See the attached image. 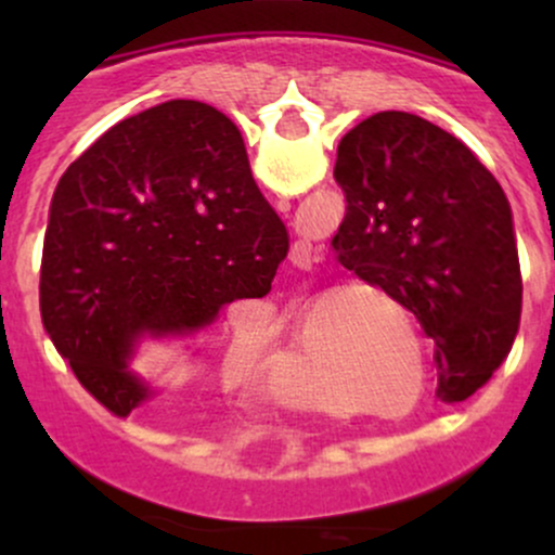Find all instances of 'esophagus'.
I'll return each instance as SVG.
<instances>
[{
    "instance_id": "1",
    "label": "esophagus",
    "mask_w": 555,
    "mask_h": 555,
    "mask_svg": "<svg viewBox=\"0 0 555 555\" xmlns=\"http://www.w3.org/2000/svg\"><path fill=\"white\" fill-rule=\"evenodd\" d=\"M282 206H289V203L284 201ZM310 253H313V247H310L308 240H297L295 247H292V258L299 260V263H302V260H310Z\"/></svg>"
}]
</instances>
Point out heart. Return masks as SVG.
I'll list each match as a JSON object with an SVG mask.
<instances>
[{"mask_svg": "<svg viewBox=\"0 0 555 555\" xmlns=\"http://www.w3.org/2000/svg\"><path fill=\"white\" fill-rule=\"evenodd\" d=\"M378 362H384V365H380L384 367V373H397L393 378H399V384H406V380H410V375H404L406 373L404 360H399V354L393 352V349H380ZM425 375H428V367H425V362H423V365H420V378H423V384H425ZM271 393H273V399L282 401V404H292V406L308 404V406H318V410H323V404H318L313 397H299L295 388H292V380H286V378L273 380Z\"/></svg>", "mask_w": 555, "mask_h": 555, "instance_id": "b5f03b06", "label": "heart"}]
</instances>
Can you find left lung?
Instances as JSON below:
<instances>
[{"mask_svg": "<svg viewBox=\"0 0 555 555\" xmlns=\"http://www.w3.org/2000/svg\"><path fill=\"white\" fill-rule=\"evenodd\" d=\"M334 177L347 195L331 240L339 263L412 310L436 341V397H473L508 354L521 315L501 184L462 140L406 112L354 125Z\"/></svg>", "mask_w": 555, "mask_h": 555, "instance_id": "obj_1", "label": "left lung"}]
</instances>
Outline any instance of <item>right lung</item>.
<instances>
[{"instance_id":"right-lung-1","label":"right lung","mask_w":555,"mask_h":555,"mask_svg":"<svg viewBox=\"0 0 555 555\" xmlns=\"http://www.w3.org/2000/svg\"><path fill=\"white\" fill-rule=\"evenodd\" d=\"M289 250L229 117L175 99L106 130L62 175L41 258V318L106 410L154 397L143 339H193L234 299L266 297Z\"/></svg>"}]
</instances>
